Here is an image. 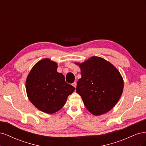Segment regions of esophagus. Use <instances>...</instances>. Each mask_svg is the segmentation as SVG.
<instances>
[{
	"instance_id": "1",
	"label": "esophagus",
	"mask_w": 146,
	"mask_h": 146,
	"mask_svg": "<svg viewBox=\"0 0 146 146\" xmlns=\"http://www.w3.org/2000/svg\"><path fill=\"white\" fill-rule=\"evenodd\" d=\"M72 86H73L74 88H76V86H77V83H76V82H74V83H72Z\"/></svg>"
}]
</instances>
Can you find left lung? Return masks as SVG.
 I'll return each instance as SVG.
<instances>
[{
    "label": "left lung",
    "instance_id": "left-lung-1",
    "mask_svg": "<svg viewBox=\"0 0 146 146\" xmlns=\"http://www.w3.org/2000/svg\"><path fill=\"white\" fill-rule=\"evenodd\" d=\"M81 69L76 92L87 110L96 116L111 110L120 99L123 81L119 70L105 59L92 56L82 63H76Z\"/></svg>",
    "mask_w": 146,
    "mask_h": 146
}]
</instances>
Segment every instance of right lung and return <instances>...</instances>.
Returning <instances> with one entry per match:
<instances>
[{
  "instance_id": "1",
  "label": "right lung",
  "mask_w": 146,
  "mask_h": 146,
  "mask_svg": "<svg viewBox=\"0 0 146 146\" xmlns=\"http://www.w3.org/2000/svg\"><path fill=\"white\" fill-rule=\"evenodd\" d=\"M57 63L44 58L35 64L26 80V92L30 101L41 111L52 114L62 108L75 88L57 72Z\"/></svg>"
}]
</instances>
